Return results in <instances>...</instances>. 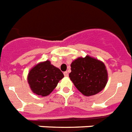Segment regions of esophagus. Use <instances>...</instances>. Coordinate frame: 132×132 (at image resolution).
I'll return each mask as SVG.
<instances>
[{"instance_id": "obj_1", "label": "esophagus", "mask_w": 132, "mask_h": 132, "mask_svg": "<svg viewBox=\"0 0 132 132\" xmlns=\"http://www.w3.org/2000/svg\"><path fill=\"white\" fill-rule=\"evenodd\" d=\"M63 75H64L65 77H68V76H69V73H68V72H67V71L64 72V73H63Z\"/></svg>"}]
</instances>
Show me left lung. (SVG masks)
Here are the masks:
<instances>
[{
	"mask_svg": "<svg viewBox=\"0 0 132 132\" xmlns=\"http://www.w3.org/2000/svg\"><path fill=\"white\" fill-rule=\"evenodd\" d=\"M71 67L69 78L85 96L95 95L106 87L108 72L105 64L100 60L87 55L75 59Z\"/></svg>",
	"mask_w": 132,
	"mask_h": 132,
	"instance_id": "8db88e82",
	"label": "left lung"
}]
</instances>
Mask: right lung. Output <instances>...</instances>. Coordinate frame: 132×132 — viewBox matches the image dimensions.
<instances>
[{"label": "right lung", "instance_id": "add662e5", "mask_svg": "<svg viewBox=\"0 0 132 132\" xmlns=\"http://www.w3.org/2000/svg\"><path fill=\"white\" fill-rule=\"evenodd\" d=\"M63 78V73L47 60L40 62L29 72L27 80L31 91L40 96H48Z\"/></svg>", "mask_w": 132, "mask_h": 132}]
</instances>
